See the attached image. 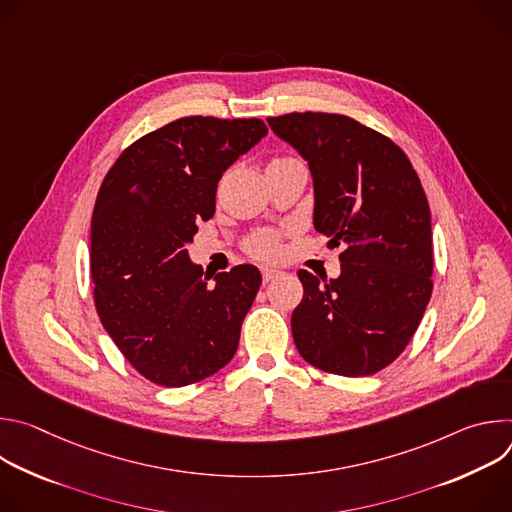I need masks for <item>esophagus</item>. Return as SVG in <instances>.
<instances>
[{"mask_svg":"<svg viewBox=\"0 0 512 512\" xmlns=\"http://www.w3.org/2000/svg\"><path fill=\"white\" fill-rule=\"evenodd\" d=\"M281 271H277V269H271V267H263L261 269V275H263V281L267 283V281H271L273 277H277Z\"/></svg>","mask_w":512,"mask_h":512,"instance_id":"1","label":"esophagus"}]
</instances>
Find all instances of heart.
<instances>
[{
    "mask_svg": "<svg viewBox=\"0 0 512 512\" xmlns=\"http://www.w3.org/2000/svg\"><path fill=\"white\" fill-rule=\"evenodd\" d=\"M273 162H277V160H273ZM249 251L259 259H275L281 251L279 237L271 231H261V233L253 235V239L249 241Z\"/></svg>",
    "mask_w": 512,
    "mask_h": 512,
    "instance_id": "b5f03b06",
    "label": "heart"
}]
</instances>
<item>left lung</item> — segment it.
<instances>
[{"mask_svg":"<svg viewBox=\"0 0 512 512\" xmlns=\"http://www.w3.org/2000/svg\"><path fill=\"white\" fill-rule=\"evenodd\" d=\"M267 123L308 162L316 231L344 245L336 279L298 271L296 348L326 373H379L409 344L431 298V212L421 182L399 145L350 117L306 111Z\"/></svg>","mask_w":512,"mask_h":512,"instance_id":"1","label":"left lung"}]
</instances>
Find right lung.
Segmentation results:
<instances>
[{
	"instance_id": "obj_1",
	"label": "right lung",
	"mask_w": 512,
	"mask_h": 512,
	"mask_svg": "<svg viewBox=\"0 0 512 512\" xmlns=\"http://www.w3.org/2000/svg\"><path fill=\"white\" fill-rule=\"evenodd\" d=\"M267 135L261 119L184 117L143 135L107 172L91 218V275L103 328L162 387L202 381L237 352L261 273L237 265L208 283L188 255L216 184Z\"/></svg>"
}]
</instances>
